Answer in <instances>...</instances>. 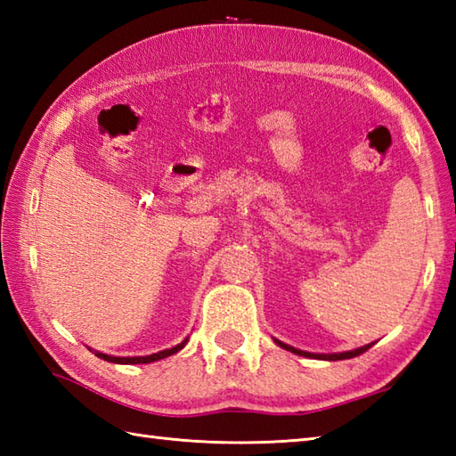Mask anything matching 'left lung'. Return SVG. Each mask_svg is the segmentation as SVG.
I'll return each instance as SVG.
<instances>
[{"instance_id":"8db88e82","label":"left lung","mask_w":456,"mask_h":456,"mask_svg":"<svg viewBox=\"0 0 456 456\" xmlns=\"http://www.w3.org/2000/svg\"><path fill=\"white\" fill-rule=\"evenodd\" d=\"M274 343L278 345V346H282V348H286V351H289V353H294V354H299V356H305V358H317V361H345V358H354V356H358V354H362V353H366L368 348H370L374 343H370V345H364V346H358V348H353V351H345V353H331V354H323V353H307V351H299V348H296V346H289V345H286V343H282V341H278V338H274Z\"/></svg>"}]
</instances>
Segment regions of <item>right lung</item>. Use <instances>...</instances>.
<instances>
[{"label": "right lung", "instance_id": "add662e5", "mask_svg": "<svg viewBox=\"0 0 456 456\" xmlns=\"http://www.w3.org/2000/svg\"><path fill=\"white\" fill-rule=\"evenodd\" d=\"M186 343H188V337L183 338L182 343H178L176 346L164 348V351H160V353L147 354V356H111V354H105V353H100V351H94V353H95V356L103 358V361L115 362V364H149V362H154V361H160V358H167L170 354H176L180 348L186 346Z\"/></svg>", "mask_w": 456, "mask_h": 456}]
</instances>
